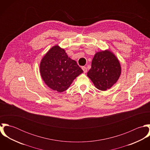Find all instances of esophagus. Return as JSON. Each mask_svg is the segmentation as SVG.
I'll list each match as a JSON object with an SVG mask.
<instances>
[{"label":"esophagus","instance_id":"obj_1","mask_svg":"<svg viewBox=\"0 0 150 150\" xmlns=\"http://www.w3.org/2000/svg\"><path fill=\"white\" fill-rule=\"evenodd\" d=\"M82 69H83V70L84 71V73H86L87 71V69H86V67H85V66H83L82 67Z\"/></svg>","mask_w":150,"mask_h":150}]
</instances>
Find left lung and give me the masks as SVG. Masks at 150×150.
Returning a JSON list of instances; mask_svg holds the SVG:
<instances>
[{"instance_id":"obj_1","label":"left lung","mask_w":150,"mask_h":150,"mask_svg":"<svg viewBox=\"0 0 150 150\" xmlns=\"http://www.w3.org/2000/svg\"><path fill=\"white\" fill-rule=\"evenodd\" d=\"M121 69L115 55L109 51L97 52L92 61L87 76L96 88L106 91L118 80Z\"/></svg>"}]
</instances>
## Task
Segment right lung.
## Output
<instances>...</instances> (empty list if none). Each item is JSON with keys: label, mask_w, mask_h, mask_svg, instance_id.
Segmentation results:
<instances>
[{"label": "right lung", "mask_w": 150, "mask_h": 150, "mask_svg": "<svg viewBox=\"0 0 150 150\" xmlns=\"http://www.w3.org/2000/svg\"><path fill=\"white\" fill-rule=\"evenodd\" d=\"M40 71L45 83L59 92L66 91L83 70L68 57L64 50L56 45L43 57Z\"/></svg>", "instance_id": "add662e5"}]
</instances>
